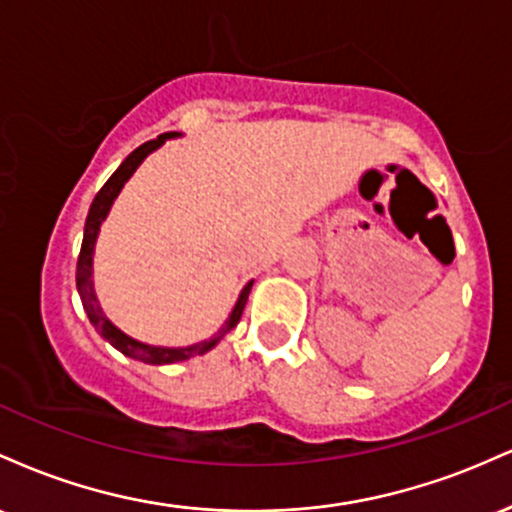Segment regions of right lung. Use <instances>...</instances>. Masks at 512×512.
Segmentation results:
<instances>
[{
  "instance_id": "obj_1",
  "label": "right lung",
  "mask_w": 512,
  "mask_h": 512,
  "mask_svg": "<svg viewBox=\"0 0 512 512\" xmlns=\"http://www.w3.org/2000/svg\"><path fill=\"white\" fill-rule=\"evenodd\" d=\"M178 137H182L180 132H166V134H161L158 139H151V142L142 144L139 149H134L132 154H129L125 161L120 163V168H117L113 175H110L108 182L101 187V192L93 197L91 209H88L86 226H84V243H81L79 262H76V291H79L81 303H84V310H86L88 320H91V325L96 327L98 334H101L105 342L113 344L117 351H122V354L129 358H134V361L151 363V366H166V363L187 361V358L202 356V354H207V351L214 349V346L219 344L221 339L226 337V334L240 322V315H243L245 303H248V296L252 289V281L250 284H245V289L240 291L236 305H233L231 315L226 317V322H223L219 330L211 334L209 339H204V342H197L190 346H154V344L139 342V339L129 337V334L122 332L120 327L113 325V322H110V317L103 313L101 301H98L96 289H93V252H96V240H98V233H101L103 221L108 219V214H110V209H113L117 195L122 192L125 182L132 178L134 170L142 166L144 158L149 154H154L156 149H161L168 139H178Z\"/></svg>"
}]
</instances>
